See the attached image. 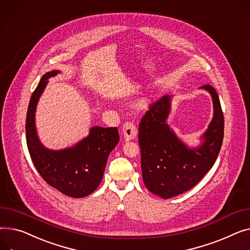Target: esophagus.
I'll list each match as a JSON object with an SVG mask.
<instances>
[{
	"mask_svg": "<svg viewBox=\"0 0 250 250\" xmlns=\"http://www.w3.org/2000/svg\"><path fill=\"white\" fill-rule=\"evenodd\" d=\"M137 134H138L137 127L134 124L130 123V122H127V123L124 124V125H123V135H124V138L126 142L134 140L137 137Z\"/></svg>",
	"mask_w": 250,
	"mask_h": 250,
	"instance_id": "1",
	"label": "esophagus"
}]
</instances>
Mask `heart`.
Listing matches in <instances>:
<instances>
[{
    "mask_svg": "<svg viewBox=\"0 0 250 250\" xmlns=\"http://www.w3.org/2000/svg\"><path fill=\"white\" fill-rule=\"evenodd\" d=\"M140 106H141V108H146V101H143V102L141 103Z\"/></svg>",
    "mask_w": 250,
    "mask_h": 250,
    "instance_id": "b5f03b06",
    "label": "heart"
}]
</instances>
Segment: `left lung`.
<instances>
[{"label":"left lung","mask_w":250,"mask_h":250,"mask_svg":"<svg viewBox=\"0 0 250 250\" xmlns=\"http://www.w3.org/2000/svg\"><path fill=\"white\" fill-rule=\"evenodd\" d=\"M200 88L211 94L214 112L198 147H188L170 128L167 120L171 95H165L151 104L139 125L143 180L148 191L163 199L192 189L213 167L220 152L224 118L219 97L209 84Z\"/></svg>","instance_id":"1"}]
</instances>
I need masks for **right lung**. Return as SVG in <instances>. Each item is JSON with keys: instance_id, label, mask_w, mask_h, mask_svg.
Masks as SVG:
<instances>
[{"instance_id": "obj_1", "label": "right lung", "mask_w": 250, "mask_h": 250, "mask_svg": "<svg viewBox=\"0 0 250 250\" xmlns=\"http://www.w3.org/2000/svg\"><path fill=\"white\" fill-rule=\"evenodd\" d=\"M60 73L47 72L33 92L27 111L26 141L33 164L50 186L64 195L82 198L91 194L101 184L110 152L120 141L116 127L93 126L89 135L75 146L63 149L45 147L37 135L35 112L48 79Z\"/></svg>"}]
</instances>
